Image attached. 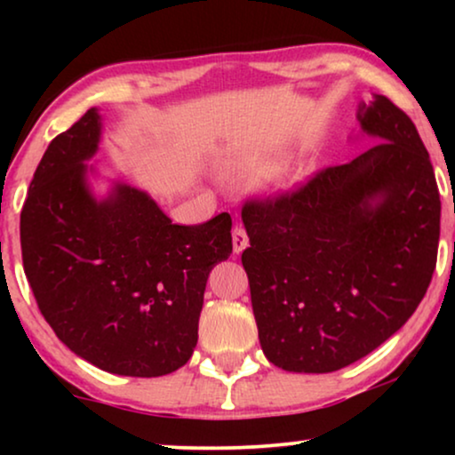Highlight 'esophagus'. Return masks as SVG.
<instances>
[{
    "mask_svg": "<svg viewBox=\"0 0 455 455\" xmlns=\"http://www.w3.org/2000/svg\"><path fill=\"white\" fill-rule=\"evenodd\" d=\"M232 244H234V254H240L248 246V235L246 229L242 226H235L232 232Z\"/></svg>",
    "mask_w": 455,
    "mask_h": 455,
    "instance_id": "34e87169",
    "label": "esophagus"
}]
</instances>
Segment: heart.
I'll return each mask as SVG.
<instances>
[{"mask_svg": "<svg viewBox=\"0 0 455 455\" xmlns=\"http://www.w3.org/2000/svg\"><path fill=\"white\" fill-rule=\"evenodd\" d=\"M283 164H285L283 155L279 153H271V151L242 153L229 159L226 167H223V180L235 186L259 184L273 176H277V173L283 170ZM304 176H307V170H304V167H296V170L285 173V180H288L290 184H294V182H300Z\"/></svg>", "mask_w": 455, "mask_h": 455, "instance_id": "obj_1", "label": "heart"}]
</instances>
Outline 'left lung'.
I'll use <instances>...</instances> for the list:
<instances>
[{
    "mask_svg": "<svg viewBox=\"0 0 455 455\" xmlns=\"http://www.w3.org/2000/svg\"><path fill=\"white\" fill-rule=\"evenodd\" d=\"M356 117L377 145L242 209L260 347L290 372L371 354L412 316L437 265L441 201L419 130L383 95Z\"/></svg>",
    "mask_w": 455,
    "mask_h": 455,
    "instance_id": "left-lung-1",
    "label": "left lung"
}]
</instances>
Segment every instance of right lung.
<instances>
[{
	"mask_svg": "<svg viewBox=\"0 0 455 455\" xmlns=\"http://www.w3.org/2000/svg\"><path fill=\"white\" fill-rule=\"evenodd\" d=\"M99 140L92 108L47 147L20 213L24 273L76 356L114 375H170L196 347L209 273L232 254V217L178 226L122 182L97 198L86 161Z\"/></svg>",
	"mask_w": 455,
	"mask_h": 455,
	"instance_id": "1",
	"label": "right lung"
}]
</instances>
